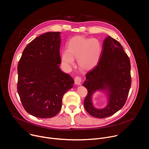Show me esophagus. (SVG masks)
I'll return each instance as SVG.
<instances>
[{
  "instance_id": "34e87169",
  "label": "esophagus",
  "mask_w": 149,
  "mask_h": 149,
  "mask_svg": "<svg viewBox=\"0 0 149 149\" xmlns=\"http://www.w3.org/2000/svg\"><path fill=\"white\" fill-rule=\"evenodd\" d=\"M81 81H82L81 78L80 77H78V76L76 77L75 78V79H74L75 84L76 85H81Z\"/></svg>"
}]
</instances>
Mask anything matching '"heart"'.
Instances as JSON below:
<instances>
[{
	"instance_id": "obj_1",
	"label": "heart",
	"mask_w": 149,
	"mask_h": 149,
	"mask_svg": "<svg viewBox=\"0 0 149 149\" xmlns=\"http://www.w3.org/2000/svg\"><path fill=\"white\" fill-rule=\"evenodd\" d=\"M102 49V44L97 39L75 36L68 42L67 50L62 52L61 60L65 65L70 66L74 64V58H78L81 69L90 70L98 63Z\"/></svg>"
}]
</instances>
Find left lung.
<instances>
[{"instance_id":"obj_1","label":"left lung","mask_w":149,"mask_h":149,"mask_svg":"<svg viewBox=\"0 0 149 149\" xmlns=\"http://www.w3.org/2000/svg\"><path fill=\"white\" fill-rule=\"evenodd\" d=\"M83 86L88 89L84 107L94 117H108L124 106L131 86V63L117 40L110 36L104 40L99 62L86 74ZM97 90L108 93L109 102L104 109H97L93 106L92 95Z\"/></svg>"}]
</instances>
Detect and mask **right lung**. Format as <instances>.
<instances>
[{"label": "right lung", "mask_w": 149, "mask_h": 149, "mask_svg": "<svg viewBox=\"0 0 149 149\" xmlns=\"http://www.w3.org/2000/svg\"><path fill=\"white\" fill-rule=\"evenodd\" d=\"M60 46V32L43 33L26 46L18 64V93L25 111L34 117L57 114L63 95L73 86V79L59 68Z\"/></svg>", "instance_id": "add662e5"}]
</instances>
